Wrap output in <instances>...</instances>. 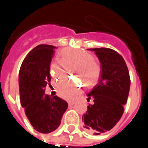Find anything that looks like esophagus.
I'll return each instance as SVG.
<instances>
[{
  "label": "esophagus",
  "mask_w": 148,
  "mask_h": 148,
  "mask_svg": "<svg viewBox=\"0 0 148 148\" xmlns=\"http://www.w3.org/2000/svg\"><path fill=\"white\" fill-rule=\"evenodd\" d=\"M74 104V101H70V102H68V105H69V106H73Z\"/></svg>",
  "instance_id": "esophagus-1"
}]
</instances>
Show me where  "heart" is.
I'll use <instances>...</instances> for the list:
<instances>
[{"instance_id":"b5f03b06","label":"heart","mask_w":148,"mask_h":148,"mask_svg":"<svg viewBox=\"0 0 148 148\" xmlns=\"http://www.w3.org/2000/svg\"><path fill=\"white\" fill-rule=\"evenodd\" d=\"M59 58L68 67L75 66L74 72L88 86L94 85L99 79L101 73L99 65L94 61V56L89 52L66 48L60 51ZM66 73L67 68L60 62L54 61L50 65V74L55 79L63 78ZM80 83L66 79L58 84L57 91L63 99L71 101L79 95L82 91Z\"/></svg>"}]
</instances>
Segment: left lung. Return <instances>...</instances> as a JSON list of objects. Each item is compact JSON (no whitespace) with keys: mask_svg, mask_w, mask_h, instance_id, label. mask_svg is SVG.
Wrapping results in <instances>:
<instances>
[{"mask_svg":"<svg viewBox=\"0 0 148 148\" xmlns=\"http://www.w3.org/2000/svg\"><path fill=\"white\" fill-rule=\"evenodd\" d=\"M101 66L99 82L87 94L93 105L82 116L83 127L93 135L111 130L121 120L130 90V76L123 57L110 48H90Z\"/></svg>","mask_w":148,"mask_h":148,"instance_id":"1","label":"left lung"}]
</instances>
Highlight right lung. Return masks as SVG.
Listing matches in <instances>:
<instances>
[{
  "label": "right lung",
  "mask_w": 148,
  "mask_h": 148,
  "mask_svg": "<svg viewBox=\"0 0 148 148\" xmlns=\"http://www.w3.org/2000/svg\"><path fill=\"white\" fill-rule=\"evenodd\" d=\"M55 47L40 44L31 51L22 62L19 72L21 103L35 130L50 133L60 125L67 102L58 96L45 94L51 86L50 65Z\"/></svg>",
  "instance_id": "right-lung-1"
}]
</instances>
